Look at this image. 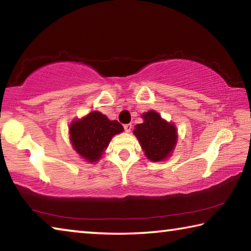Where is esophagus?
Segmentation results:
<instances>
[{
    "mask_svg": "<svg viewBox=\"0 0 251 251\" xmlns=\"http://www.w3.org/2000/svg\"><path fill=\"white\" fill-rule=\"evenodd\" d=\"M124 129H125L126 133H129V131L131 130V124H126V125H124Z\"/></svg>",
    "mask_w": 251,
    "mask_h": 251,
    "instance_id": "esophagus-1",
    "label": "esophagus"
}]
</instances>
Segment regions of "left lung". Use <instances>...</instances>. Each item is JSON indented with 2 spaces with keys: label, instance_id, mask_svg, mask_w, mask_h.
<instances>
[{
  "label": "left lung",
  "instance_id": "left-lung-1",
  "mask_svg": "<svg viewBox=\"0 0 251 251\" xmlns=\"http://www.w3.org/2000/svg\"><path fill=\"white\" fill-rule=\"evenodd\" d=\"M144 122L135 126L133 134L138 139L144 155L151 161L166 160L177 145L175 124L164 120L155 110L142 114Z\"/></svg>",
  "mask_w": 251,
  "mask_h": 251
}]
</instances>
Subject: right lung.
I'll return each mask as SVG.
<instances>
[{"label":"right lung","mask_w":251,"mask_h":251,"mask_svg":"<svg viewBox=\"0 0 251 251\" xmlns=\"http://www.w3.org/2000/svg\"><path fill=\"white\" fill-rule=\"evenodd\" d=\"M124 130L117 121H110L97 110L75 118L69 127L73 150L87 163H96L107 150L114 136Z\"/></svg>","instance_id":"add662e5"}]
</instances>
